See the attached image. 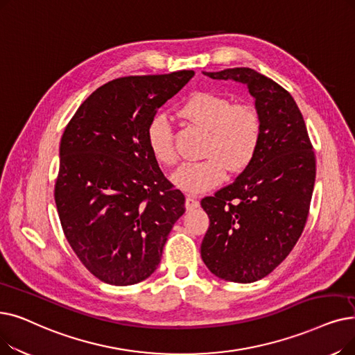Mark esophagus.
I'll return each instance as SVG.
<instances>
[{
  "label": "esophagus",
  "instance_id": "esophagus-1",
  "mask_svg": "<svg viewBox=\"0 0 355 355\" xmlns=\"http://www.w3.org/2000/svg\"><path fill=\"white\" fill-rule=\"evenodd\" d=\"M198 206H200V203H198V200H197L194 196L189 194V196L186 197V209H187V210L197 209Z\"/></svg>",
  "mask_w": 355,
  "mask_h": 355
}]
</instances>
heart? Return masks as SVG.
Instances as JSON below:
<instances>
[{
  "instance_id": "1",
  "label": "heart",
  "mask_w": 355,
  "mask_h": 355,
  "mask_svg": "<svg viewBox=\"0 0 355 355\" xmlns=\"http://www.w3.org/2000/svg\"><path fill=\"white\" fill-rule=\"evenodd\" d=\"M180 114L206 130L203 161L187 162L173 174L177 187L202 193L225 178L226 169L239 171L254 158L261 142V119L250 104H232L227 97L209 91L191 94L180 107ZM146 141L152 157L171 166L177 162L171 121L155 114L148 125Z\"/></svg>"
}]
</instances>
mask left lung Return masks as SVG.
Instances as JSON below:
<instances>
[{"mask_svg":"<svg viewBox=\"0 0 355 355\" xmlns=\"http://www.w3.org/2000/svg\"><path fill=\"white\" fill-rule=\"evenodd\" d=\"M203 73L246 85L261 119L251 162L232 184L202 200L210 219L200 250L206 267L219 279L254 283L283 263L303 232L315 152L299 107L282 85L251 68Z\"/></svg>","mask_w":355,"mask_h":355,"instance_id":"1","label":"left lung"}]
</instances>
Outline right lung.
I'll use <instances>...</instances> for the list:
<instances>
[{
    "instance_id": "obj_1",
    "label": "right lung",
    "mask_w": 355,
    "mask_h": 355,
    "mask_svg": "<svg viewBox=\"0 0 355 355\" xmlns=\"http://www.w3.org/2000/svg\"><path fill=\"white\" fill-rule=\"evenodd\" d=\"M193 71L123 76L97 88L65 128L55 203L64 234L98 280L130 286L157 270L186 197L174 190L146 141L158 109Z\"/></svg>"
}]
</instances>
